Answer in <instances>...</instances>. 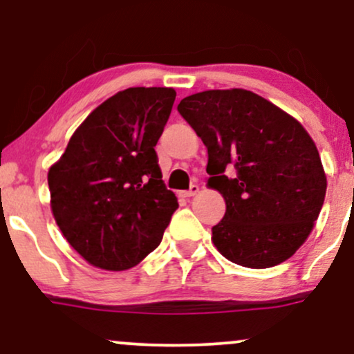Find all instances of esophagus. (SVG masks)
<instances>
[{
	"mask_svg": "<svg viewBox=\"0 0 354 354\" xmlns=\"http://www.w3.org/2000/svg\"><path fill=\"white\" fill-rule=\"evenodd\" d=\"M198 193H200V186L191 185V188L188 191H180V193H178V196H180V198H191V196H194V194H198Z\"/></svg>",
	"mask_w": 354,
	"mask_h": 354,
	"instance_id": "esophagus-1",
	"label": "esophagus"
}]
</instances>
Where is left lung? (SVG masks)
I'll return each instance as SVG.
<instances>
[{"instance_id": "8db88e82", "label": "left lung", "mask_w": 354, "mask_h": 354, "mask_svg": "<svg viewBox=\"0 0 354 354\" xmlns=\"http://www.w3.org/2000/svg\"><path fill=\"white\" fill-rule=\"evenodd\" d=\"M208 149V186L225 198L218 251L239 266L271 268L310 236L326 194L315 141L298 120L253 91L208 89L178 104Z\"/></svg>"}]
</instances>
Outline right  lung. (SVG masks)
Wrapping results in <instances>:
<instances>
[{
    "label": "right lung",
    "instance_id": "add662e5",
    "mask_svg": "<svg viewBox=\"0 0 354 354\" xmlns=\"http://www.w3.org/2000/svg\"><path fill=\"white\" fill-rule=\"evenodd\" d=\"M173 88H128L101 103L48 171L51 211L89 265L136 266L161 243L178 208L154 151L171 113Z\"/></svg>",
    "mask_w": 354,
    "mask_h": 354
}]
</instances>
